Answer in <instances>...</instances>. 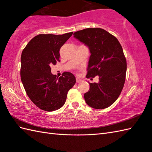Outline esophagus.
I'll use <instances>...</instances> for the list:
<instances>
[{
  "instance_id": "esophagus-1",
  "label": "esophagus",
  "mask_w": 152,
  "mask_h": 152,
  "mask_svg": "<svg viewBox=\"0 0 152 152\" xmlns=\"http://www.w3.org/2000/svg\"><path fill=\"white\" fill-rule=\"evenodd\" d=\"M82 81V80L79 78H76V83H80Z\"/></svg>"
}]
</instances>
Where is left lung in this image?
<instances>
[{
  "label": "left lung",
  "instance_id": "8db88e82",
  "mask_svg": "<svg viewBox=\"0 0 152 152\" xmlns=\"http://www.w3.org/2000/svg\"><path fill=\"white\" fill-rule=\"evenodd\" d=\"M74 37L88 46L90 56L87 78L99 76V83H89L84 94L87 104L95 109L109 107L119 97L125 81L127 62L118 40L101 28L75 32Z\"/></svg>",
  "mask_w": 152,
  "mask_h": 152
}]
</instances>
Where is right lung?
<instances>
[{
	"label": "right lung",
	"instance_id": "obj_1",
	"mask_svg": "<svg viewBox=\"0 0 152 152\" xmlns=\"http://www.w3.org/2000/svg\"><path fill=\"white\" fill-rule=\"evenodd\" d=\"M72 33L38 34L22 51L21 82L32 102L43 110L51 112L62 107L68 91L76 83L72 73L64 72L58 78L51 74L50 68L60 61V48Z\"/></svg>",
	"mask_w": 152,
	"mask_h": 152
}]
</instances>
